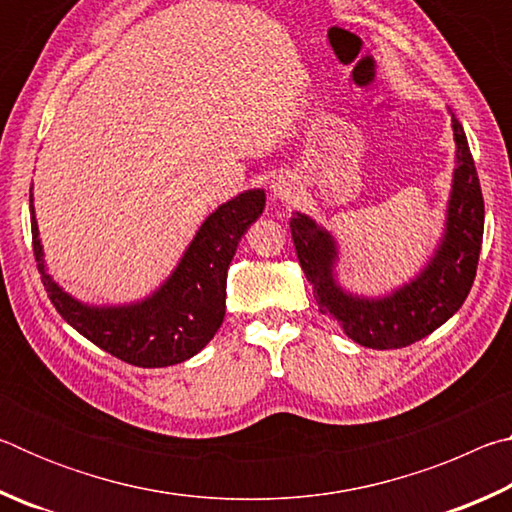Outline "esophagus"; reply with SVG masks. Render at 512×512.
<instances>
[{"label": "esophagus", "mask_w": 512, "mask_h": 512, "mask_svg": "<svg viewBox=\"0 0 512 512\" xmlns=\"http://www.w3.org/2000/svg\"><path fill=\"white\" fill-rule=\"evenodd\" d=\"M271 192H273V196L277 198V201H291V198L298 194L296 178H293L291 173H282V176H277L273 180Z\"/></svg>", "instance_id": "obj_1"}]
</instances>
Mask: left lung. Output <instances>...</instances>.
<instances>
[{"label": "left lung", "mask_w": 512, "mask_h": 512, "mask_svg": "<svg viewBox=\"0 0 512 512\" xmlns=\"http://www.w3.org/2000/svg\"><path fill=\"white\" fill-rule=\"evenodd\" d=\"M456 169L447 201L443 239L427 266L388 296L368 298L336 282L339 248L311 216L291 219L293 246L323 314L334 316L354 343L372 350L406 348L452 318L472 289L483 241V196L467 137L452 115Z\"/></svg>", "instance_id": "8db88e82"}]
</instances>
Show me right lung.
Here are the masks:
<instances>
[{
	"instance_id": "right-lung-1",
	"label": "right lung",
	"mask_w": 512,
	"mask_h": 512,
	"mask_svg": "<svg viewBox=\"0 0 512 512\" xmlns=\"http://www.w3.org/2000/svg\"><path fill=\"white\" fill-rule=\"evenodd\" d=\"M33 189V187H31ZM31 205L33 255L49 300L76 332L112 357L140 368L192 359L212 341L225 316L228 268L244 232L264 212V189H248L207 216L171 275L149 298L131 305H85L47 273L36 212Z\"/></svg>"
}]
</instances>
